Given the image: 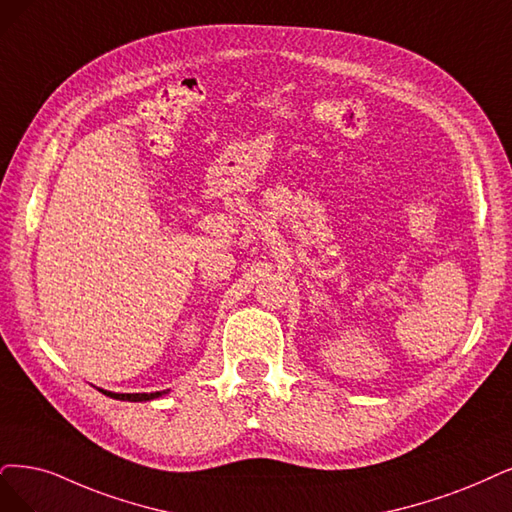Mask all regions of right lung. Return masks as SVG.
I'll list each match as a JSON object with an SVG mask.
<instances>
[{
    "mask_svg": "<svg viewBox=\"0 0 512 512\" xmlns=\"http://www.w3.org/2000/svg\"><path fill=\"white\" fill-rule=\"evenodd\" d=\"M103 394H107V396H111V399H116V401H130V403H139V401H151V399H158V396H162V394H166V390H162V392H141V394H118V392H107V390H101Z\"/></svg>",
    "mask_w": 512,
    "mask_h": 512,
    "instance_id": "1",
    "label": "right lung"
}]
</instances>
